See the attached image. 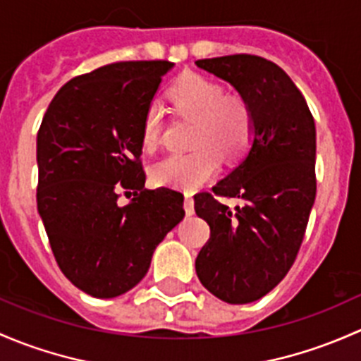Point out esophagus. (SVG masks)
<instances>
[{
    "mask_svg": "<svg viewBox=\"0 0 361 361\" xmlns=\"http://www.w3.org/2000/svg\"><path fill=\"white\" fill-rule=\"evenodd\" d=\"M184 210L188 215L195 214V202H192V198L189 192H185V196H184Z\"/></svg>",
    "mask_w": 361,
    "mask_h": 361,
    "instance_id": "obj_1",
    "label": "esophagus"
}]
</instances>
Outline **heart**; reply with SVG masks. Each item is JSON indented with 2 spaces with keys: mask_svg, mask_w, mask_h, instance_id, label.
I'll return each instance as SVG.
<instances>
[{
  "mask_svg": "<svg viewBox=\"0 0 361 361\" xmlns=\"http://www.w3.org/2000/svg\"><path fill=\"white\" fill-rule=\"evenodd\" d=\"M170 100L180 114L195 118L191 153L169 154L151 166L156 184L191 191L217 172L219 156L240 158L254 139V109L240 95H226L222 85L200 74H188L170 88ZM163 128V111L158 104L146 109L140 142L153 151Z\"/></svg>",
  "mask_w": 361,
  "mask_h": 361,
  "instance_id": "heart-1",
  "label": "heart"
}]
</instances>
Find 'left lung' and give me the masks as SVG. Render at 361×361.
<instances>
[{
    "label": "left lung",
    "mask_w": 361,
    "mask_h": 361,
    "mask_svg": "<svg viewBox=\"0 0 361 361\" xmlns=\"http://www.w3.org/2000/svg\"><path fill=\"white\" fill-rule=\"evenodd\" d=\"M195 64L254 109L247 153L212 189L244 203L229 209L210 192L195 196L196 215L210 226L196 274L224 302L248 304L283 280L302 243L317 196V128L299 88L271 61L241 54Z\"/></svg>",
    "instance_id": "1"
}]
</instances>
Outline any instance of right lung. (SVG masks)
<instances>
[{"label":"right lung","mask_w":361,"mask_h":361,"mask_svg":"<svg viewBox=\"0 0 361 361\" xmlns=\"http://www.w3.org/2000/svg\"><path fill=\"white\" fill-rule=\"evenodd\" d=\"M166 61L116 62L73 78L44 113L38 139V212L74 287L113 299L132 290L154 248L184 219V196L146 189L140 130ZM120 190L133 200L117 203Z\"/></svg>","instance_id":"obj_1"}]
</instances>
